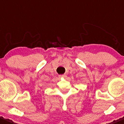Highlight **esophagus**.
<instances>
[{
	"label": "esophagus",
	"mask_w": 124,
	"mask_h": 124,
	"mask_svg": "<svg viewBox=\"0 0 124 124\" xmlns=\"http://www.w3.org/2000/svg\"><path fill=\"white\" fill-rule=\"evenodd\" d=\"M60 78H66V74H64V75H59Z\"/></svg>",
	"instance_id": "esophagus-1"
}]
</instances>
